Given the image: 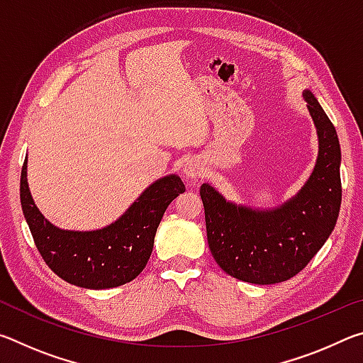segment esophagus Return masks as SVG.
<instances>
[{
  "label": "esophagus",
  "mask_w": 363,
  "mask_h": 363,
  "mask_svg": "<svg viewBox=\"0 0 363 363\" xmlns=\"http://www.w3.org/2000/svg\"><path fill=\"white\" fill-rule=\"evenodd\" d=\"M201 173H203V168H201L200 162H196L195 158H190L186 162V164H184V174H186L187 177H196L200 176Z\"/></svg>",
  "instance_id": "1"
}]
</instances>
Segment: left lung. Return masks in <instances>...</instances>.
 Masks as SVG:
<instances>
[{
  "label": "left lung",
  "mask_w": 363,
  "mask_h": 363,
  "mask_svg": "<svg viewBox=\"0 0 363 363\" xmlns=\"http://www.w3.org/2000/svg\"><path fill=\"white\" fill-rule=\"evenodd\" d=\"M303 97L318 136L315 168L304 187L272 210L227 201L210 184L200 187L206 237L219 267L256 285L280 284L301 272L323 247L341 206L337 134L311 91Z\"/></svg>",
  "instance_id": "1"
}]
</instances>
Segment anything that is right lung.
I'll list each match as a JSON object with an SVG mask.
<instances>
[{
	"instance_id": "obj_1",
	"label": "right lung",
	"mask_w": 363,
	"mask_h": 363,
	"mask_svg": "<svg viewBox=\"0 0 363 363\" xmlns=\"http://www.w3.org/2000/svg\"><path fill=\"white\" fill-rule=\"evenodd\" d=\"M182 192L186 186L179 176H164L104 229L64 230L49 223L36 208L27 182V157L21 173L22 211L41 257L60 279L89 290L125 285L143 272L160 220Z\"/></svg>"
}]
</instances>
